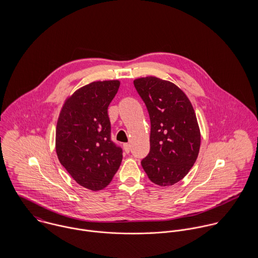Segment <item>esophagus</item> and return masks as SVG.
I'll return each instance as SVG.
<instances>
[{
	"mask_svg": "<svg viewBox=\"0 0 258 258\" xmlns=\"http://www.w3.org/2000/svg\"><path fill=\"white\" fill-rule=\"evenodd\" d=\"M123 148H124V151H125L126 153H129V152L131 151V146H130V144H124V145H123Z\"/></svg>",
	"mask_w": 258,
	"mask_h": 258,
	"instance_id": "1",
	"label": "esophagus"
}]
</instances>
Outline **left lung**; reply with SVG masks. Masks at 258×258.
<instances>
[{
	"mask_svg": "<svg viewBox=\"0 0 258 258\" xmlns=\"http://www.w3.org/2000/svg\"><path fill=\"white\" fill-rule=\"evenodd\" d=\"M134 86L151 121L150 152L141 165L154 184H176L194 166L201 146L192 105L176 84L155 76L137 78Z\"/></svg>",
	"mask_w": 258,
	"mask_h": 258,
	"instance_id": "left-lung-1",
	"label": "left lung"
}]
</instances>
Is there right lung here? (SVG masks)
Masks as SVG:
<instances>
[{
    "label": "right lung",
    "mask_w": 258,
    "mask_h": 258,
    "mask_svg": "<svg viewBox=\"0 0 258 258\" xmlns=\"http://www.w3.org/2000/svg\"><path fill=\"white\" fill-rule=\"evenodd\" d=\"M119 86V80L91 82L66 100L58 116L57 158L77 184L91 190L109 184L123 158L122 149L111 140L108 117Z\"/></svg>",
    "instance_id": "right-lung-1"
}]
</instances>
